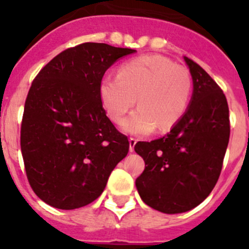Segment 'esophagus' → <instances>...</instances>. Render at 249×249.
<instances>
[{
  "label": "esophagus",
  "instance_id": "34e87169",
  "mask_svg": "<svg viewBox=\"0 0 249 249\" xmlns=\"http://www.w3.org/2000/svg\"><path fill=\"white\" fill-rule=\"evenodd\" d=\"M137 143V140L135 137H131L129 138V151L133 152L135 151V144Z\"/></svg>",
  "mask_w": 249,
  "mask_h": 249
}]
</instances>
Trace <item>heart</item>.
<instances>
[{
    "label": "heart",
    "mask_w": 249,
    "mask_h": 249,
    "mask_svg": "<svg viewBox=\"0 0 249 249\" xmlns=\"http://www.w3.org/2000/svg\"><path fill=\"white\" fill-rule=\"evenodd\" d=\"M192 94V77L184 66L160 54L131 59L118 76L106 74L100 82V97L108 117L120 123L135 106L138 108L122 123L129 135H148L173 128L186 113Z\"/></svg>",
    "instance_id": "b5f03b06"
}]
</instances>
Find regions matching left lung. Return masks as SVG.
<instances>
[{
	"label": "left lung",
	"mask_w": 249,
	"mask_h": 249,
	"mask_svg": "<svg viewBox=\"0 0 249 249\" xmlns=\"http://www.w3.org/2000/svg\"><path fill=\"white\" fill-rule=\"evenodd\" d=\"M193 94L182 120L164 137L137 142L144 160L136 179L141 198L160 212L182 213L210 196L221 175L230 141V109L223 91L188 57Z\"/></svg>",
	"instance_id": "8db88e82"
}]
</instances>
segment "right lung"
Returning <instances> with one entry per match:
<instances>
[{
	"label": "right lung",
	"instance_id": "add662e5",
	"mask_svg": "<svg viewBox=\"0 0 249 249\" xmlns=\"http://www.w3.org/2000/svg\"><path fill=\"white\" fill-rule=\"evenodd\" d=\"M136 52L107 43L67 48L38 72L25 102L21 151L31 188L59 210L97 199L129 149L100 97V82L118 58Z\"/></svg>",
	"mask_w": 249,
	"mask_h": 249
}]
</instances>
